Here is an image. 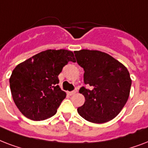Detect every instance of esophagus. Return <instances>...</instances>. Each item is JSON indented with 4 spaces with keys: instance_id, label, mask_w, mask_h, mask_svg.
Listing matches in <instances>:
<instances>
[{
    "instance_id": "obj_1",
    "label": "esophagus",
    "mask_w": 148,
    "mask_h": 148,
    "mask_svg": "<svg viewBox=\"0 0 148 148\" xmlns=\"http://www.w3.org/2000/svg\"><path fill=\"white\" fill-rule=\"evenodd\" d=\"M75 92H76V91L75 90H73V91H71V92H69L68 94L69 95V96H73V95L75 94Z\"/></svg>"
}]
</instances>
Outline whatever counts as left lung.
Segmentation results:
<instances>
[{"label":"left lung","mask_w":148,"mask_h":148,"mask_svg":"<svg viewBox=\"0 0 148 148\" xmlns=\"http://www.w3.org/2000/svg\"><path fill=\"white\" fill-rule=\"evenodd\" d=\"M77 63L84 69L80 88L85 103L77 109L82 118L95 123L113 120L120 113L130 95L131 79L127 69L108 54L97 50L75 51Z\"/></svg>","instance_id":"1"}]
</instances>
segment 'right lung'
<instances>
[{
	"label": "right lung",
	"instance_id": "add662e5",
	"mask_svg": "<svg viewBox=\"0 0 148 148\" xmlns=\"http://www.w3.org/2000/svg\"><path fill=\"white\" fill-rule=\"evenodd\" d=\"M69 62H75L73 51L49 49L14 68L10 88L14 103L25 116L38 121L56 114L66 97L58 85V75Z\"/></svg>",
	"mask_w": 148,
	"mask_h": 148
}]
</instances>
